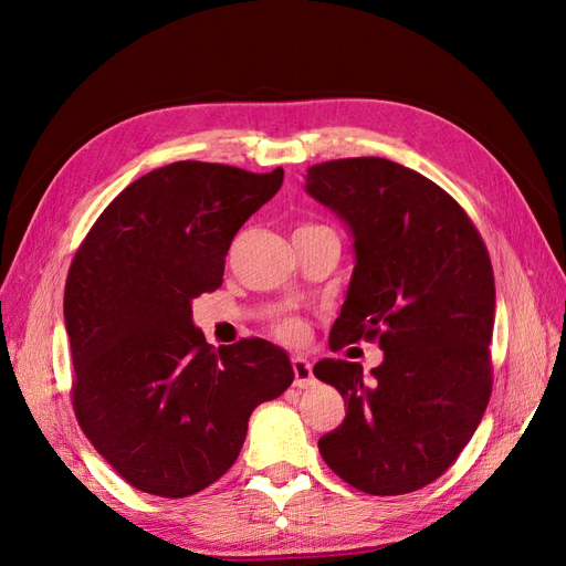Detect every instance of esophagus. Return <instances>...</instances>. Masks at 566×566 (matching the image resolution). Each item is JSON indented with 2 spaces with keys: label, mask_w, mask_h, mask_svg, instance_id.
<instances>
[{
  "label": "esophagus",
  "mask_w": 566,
  "mask_h": 566,
  "mask_svg": "<svg viewBox=\"0 0 566 566\" xmlns=\"http://www.w3.org/2000/svg\"><path fill=\"white\" fill-rule=\"evenodd\" d=\"M293 373H295V387L306 389L314 385V373H312V364L306 361L304 356H293Z\"/></svg>",
  "instance_id": "1"
}]
</instances>
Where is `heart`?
<instances>
[{
  "instance_id": "obj_1",
  "label": "heart",
  "mask_w": 566,
  "mask_h": 566,
  "mask_svg": "<svg viewBox=\"0 0 566 566\" xmlns=\"http://www.w3.org/2000/svg\"><path fill=\"white\" fill-rule=\"evenodd\" d=\"M281 335H283V337H297V335H300V328H297L295 323L283 325V328H281Z\"/></svg>"
}]
</instances>
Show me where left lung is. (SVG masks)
Instances as JSON below:
<instances>
[{
  "mask_svg": "<svg viewBox=\"0 0 566 566\" xmlns=\"http://www.w3.org/2000/svg\"><path fill=\"white\" fill-rule=\"evenodd\" d=\"M306 193L354 235L356 266L331 349L378 339L385 352L373 380L342 358L314 366L347 406L318 451L358 491H418L453 465L491 397L489 250L441 186L399 163H321L306 169Z\"/></svg>",
  "mask_w": 566,
  "mask_h": 566,
  "instance_id": "1",
  "label": "left lung"
}]
</instances>
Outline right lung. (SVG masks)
Instances as JSON below:
<instances>
[{
  "label": "right lung",
  "instance_id": "add662e5",
  "mask_svg": "<svg viewBox=\"0 0 566 566\" xmlns=\"http://www.w3.org/2000/svg\"><path fill=\"white\" fill-rule=\"evenodd\" d=\"M281 184V167L165 165L132 181L75 252L63 297L75 418L134 489L186 499L214 484L252 410L295 380L281 347L250 337L214 349L191 318V302L224 281L233 235Z\"/></svg>",
  "mask_w": 566,
  "mask_h": 566
}]
</instances>
